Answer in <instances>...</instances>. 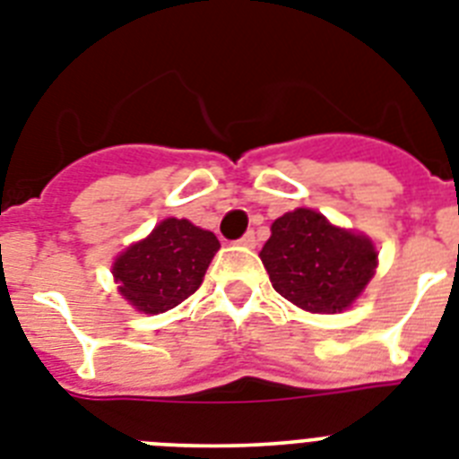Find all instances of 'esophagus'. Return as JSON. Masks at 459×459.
Returning a JSON list of instances; mask_svg holds the SVG:
<instances>
[{
  "instance_id": "34e87169",
  "label": "esophagus",
  "mask_w": 459,
  "mask_h": 459,
  "mask_svg": "<svg viewBox=\"0 0 459 459\" xmlns=\"http://www.w3.org/2000/svg\"><path fill=\"white\" fill-rule=\"evenodd\" d=\"M238 245H242V247H256V236H254L252 230H249V233H245V236L240 238V240H238Z\"/></svg>"
}]
</instances>
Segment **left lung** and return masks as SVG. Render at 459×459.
Segmentation results:
<instances>
[{
    "instance_id": "8db88e82",
    "label": "left lung",
    "mask_w": 459,
    "mask_h": 459,
    "mask_svg": "<svg viewBox=\"0 0 459 459\" xmlns=\"http://www.w3.org/2000/svg\"><path fill=\"white\" fill-rule=\"evenodd\" d=\"M259 256L277 294L319 315L352 306L378 265L371 238L338 229L307 207L273 221Z\"/></svg>"
}]
</instances>
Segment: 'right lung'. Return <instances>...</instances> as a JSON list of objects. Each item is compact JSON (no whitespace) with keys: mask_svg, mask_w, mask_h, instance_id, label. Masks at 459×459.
I'll return each instance as SVG.
<instances>
[{"mask_svg":"<svg viewBox=\"0 0 459 459\" xmlns=\"http://www.w3.org/2000/svg\"><path fill=\"white\" fill-rule=\"evenodd\" d=\"M219 247L214 233L188 219L170 217L118 254L111 273L130 306L144 315H158L179 306L203 284Z\"/></svg>","mask_w":459,"mask_h":459,"instance_id":"add662e5","label":"right lung"}]
</instances>
